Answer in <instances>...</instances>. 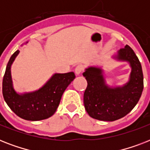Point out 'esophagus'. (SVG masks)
Wrapping results in <instances>:
<instances>
[{"label":"esophagus","mask_w":150,"mask_h":150,"mask_svg":"<svg viewBox=\"0 0 150 150\" xmlns=\"http://www.w3.org/2000/svg\"><path fill=\"white\" fill-rule=\"evenodd\" d=\"M83 69H84V68H83V66H82V64H79V65L76 66L75 69V73H76V75H79V74H81V73L83 71Z\"/></svg>","instance_id":"esophagus-1"}]
</instances>
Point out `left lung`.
Here are the masks:
<instances>
[{
	"label": "left lung",
	"mask_w": 150,
	"mask_h": 150,
	"mask_svg": "<svg viewBox=\"0 0 150 150\" xmlns=\"http://www.w3.org/2000/svg\"><path fill=\"white\" fill-rule=\"evenodd\" d=\"M115 57L128 61L132 67L130 79L124 86H107L100 68L89 67L83 73L88 83L83 98L85 109L91 117L100 121H114L127 115L137 104L143 90L142 65L132 49L126 45Z\"/></svg>",
	"instance_id": "left-lung-1"
}]
</instances>
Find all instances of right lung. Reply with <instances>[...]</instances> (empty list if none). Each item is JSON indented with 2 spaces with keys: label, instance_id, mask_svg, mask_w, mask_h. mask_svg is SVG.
Wrapping results in <instances>:
<instances>
[{
  "label": "right lung",
  "instance_id": "right-lung-1",
  "mask_svg": "<svg viewBox=\"0 0 150 150\" xmlns=\"http://www.w3.org/2000/svg\"><path fill=\"white\" fill-rule=\"evenodd\" d=\"M18 53L19 50H17L12 54L6 67L2 82L4 99L11 110L21 118L33 121L48 118L56 111L64 92L75 79V74H54L37 91L18 94L12 86L11 65Z\"/></svg>",
  "mask_w": 150,
  "mask_h": 150
}]
</instances>
